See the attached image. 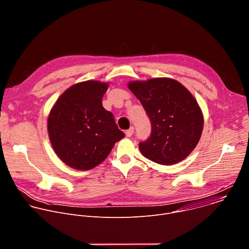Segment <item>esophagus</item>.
Masks as SVG:
<instances>
[{"instance_id":"1","label":"esophagus","mask_w":249,"mask_h":249,"mask_svg":"<svg viewBox=\"0 0 249 249\" xmlns=\"http://www.w3.org/2000/svg\"><path fill=\"white\" fill-rule=\"evenodd\" d=\"M133 133H134V127H131V128H129V129L126 131V136H127V137H131V136L133 135Z\"/></svg>"}]
</instances>
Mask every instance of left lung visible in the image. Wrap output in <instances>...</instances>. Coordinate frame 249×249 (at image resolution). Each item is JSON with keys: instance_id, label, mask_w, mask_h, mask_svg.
<instances>
[{"instance_id": "8db88e82", "label": "left lung", "mask_w": 249, "mask_h": 249, "mask_svg": "<svg viewBox=\"0 0 249 249\" xmlns=\"http://www.w3.org/2000/svg\"><path fill=\"white\" fill-rule=\"evenodd\" d=\"M130 90L150 118V137L140 142L145 158L170 165L183 160L200 140L204 120L193 95L180 83L167 78L131 82Z\"/></svg>"}]
</instances>
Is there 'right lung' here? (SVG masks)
<instances>
[{"label":"right lung","instance_id":"1","mask_svg":"<svg viewBox=\"0 0 249 249\" xmlns=\"http://www.w3.org/2000/svg\"><path fill=\"white\" fill-rule=\"evenodd\" d=\"M108 85L87 81L68 89L48 117L52 147L70 167L89 170L102 162L125 134L102 106Z\"/></svg>","mask_w":249,"mask_h":249}]
</instances>
